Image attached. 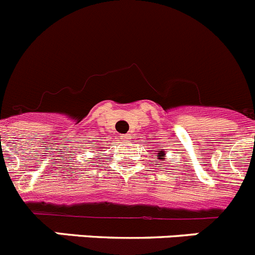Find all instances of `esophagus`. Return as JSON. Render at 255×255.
<instances>
[{"label":"esophagus","mask_w":255,"mask_h":255,"mask_svg":"<svg viewBox=\"0 0 255 255\" xmlns=\"http://www.w3.org/2000/svg\"><path fill=\"white\" fill-rule=\"evenodd\" d=\"M131 135L130 134H125V135H123V137H121V139H123V141H125V143H129L130 140H131Z\"/></svg>","instance_id":"obj_1"}]
</instances>
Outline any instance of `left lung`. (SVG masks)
<instances>
[{
    "label": "left lung",
    "mask_w": 255,
    "mask_h": 255,
    "mask_svg": "<svg viewBox=\"0 0 255 255\" xmlns=\"http://www.w3.org/2000/svg\"><path fill=\"white\" fill-rule=\"evenodd\" d=\"M165 155V153L164 151H163V149H159V150H158V153H156V156H158V159H164V158H163V156Z\"/></svg>",
    "instance_id": "1"
}]
</instances>
